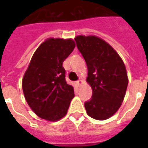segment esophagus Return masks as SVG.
Returning a JSON list of instances; mask_svg holds the SVG:
<instances>
[{
  "mask_svg": "<svg viewBox=\"0 0 148 148\" xmlns=\"http://www.w3.org/2000/svg\"><path fill=\"white\" fill-rule=\"evenodd\" d=\"M76 84L77 86H81V84H82V81H81V80H78V81L76 82Z\"/></svg>",
  "mask_w": 148,
  "mask_h": 148,
  "instance_id": "1",
  "label": "esophagus"
}]
</instances>
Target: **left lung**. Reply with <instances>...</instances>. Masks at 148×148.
I'll return each mask as SVG.
<instances>
[{"instance_id":"left-lung-1","label":"left lung","mask_w":148,"mask_h":148,"mask_svg":"<svg viewBox=\"0 0 148 148\" xmlns=\"http://www.w3.org/2000/svg\"><path fill=\"white\" fill-rule=\"evenodd\" d=\"M77 47L88 66V81L92 97L84 107L96 120H106L121 105L128 79L126 68L118 53L104 40L95 36H77Z\"/></svg>"}]
</instances>
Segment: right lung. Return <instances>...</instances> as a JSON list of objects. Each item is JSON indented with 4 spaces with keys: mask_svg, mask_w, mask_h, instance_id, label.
Here are the masks:
<instances>
[{
    "mask_svg": "<svg viewBox=\"0 0 148 148\" xmlns=\"http://www.w3.org/2000/svg\"><path fill=\"white\" fill-rule=\"evenodd\" d=\"M74 47L71 39L45 40L36 50L24 74V97L34 112L43 119L56 121L67 114L74 91L66 81L62 64Z\"/></svg>",
    "mask_w": 148,
    "mask_h": 148,
    "instance_id": "1",
    "label": "right lung"
}]
</instances>
